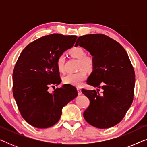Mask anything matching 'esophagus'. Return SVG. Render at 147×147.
Returning <instances> with one entry per match:
<instances>
[{"label":"esophagus","instance_id":"esophagus-1","mask_svg":"<svg viewBox=\"0 0 147 147\" xmlns=\"http://www.w3.org/2000/svg\"><path fill=\"white\" fill-rule=\"evenodd\" d=\"M77 90H78V95L79 96H80V95H82V90H81V89H80V88H77Z\"/></svg>","mask_w":147,"mask_h":147}]
</instances>
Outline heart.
I'll return each instance as SVG.
<instances>
[{"instance_id":"1","label":"heart","mask_w":147,"mask_h":147,"mask_svg":"<svg viewBox=\"0 0 147 147\" xmlns=\"http://www.w3.org/2000/svg\"><path fill=\"white\" fill-rule=\"evenodd\" d=\"M71 56L79 59L78 68L82 69L77 73L69 74L63 78L65 84H70L74 86H80L87 78L86 71H92L93 69L94 62V59L90 56H86V52L80 47H74L69 51ZM56 65L59 71L63 72L65 68V57L63 55H59L56 61ZM84 69V70L83 69Z\"/></svg>"}]
</instances>
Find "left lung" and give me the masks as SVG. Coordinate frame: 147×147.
I'll list each match as a JSON object with an SVG mask.
<instances>
[{
    "mask_svg": "<svg viewBox=\"0 0 147 147\" xmlns=\"http://www.w3.org/2000/svg\"><path fill=\"white\" fill-rule=\"evenodd\" d=\"M78 45L93 57V71L87 84L97 88V91L82 90L90 102L84 117L94 127H112L121 121L133 101L135 74L131 62L120 43L102 34L81 36L76 43Z\"/></svg>",
    "mask_w": 147,
    "mask_h": 147,
    "instance_id": "obj_1",
    "label": "left lung"
}]
</instances>
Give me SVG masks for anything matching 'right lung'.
Instances as JSON below:
<instances>
[{"instance_id":"right-lung-1","label":"right lung","mask_w":147,"mask_h":147,"mask_svg":"<svg viewBox=\"0 0 147 147\" xmlns=\"http://www.w3.org/2000/svg\"><path fill=\"white\" fill-rule=\"evenodd\" d=\"M78 37L51 34L29 43L22 51L13 74V92L26 122L34 127L46 128L59 121L62 108L78 96L74 86L64 84L52 93L49 88L61 79L56 61L72 47Z\"/></svg>"}]
</instances>
